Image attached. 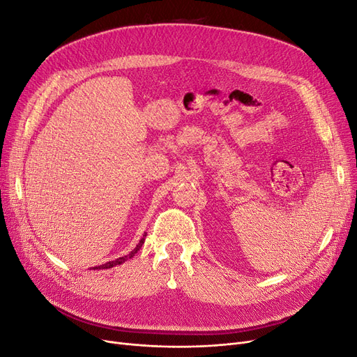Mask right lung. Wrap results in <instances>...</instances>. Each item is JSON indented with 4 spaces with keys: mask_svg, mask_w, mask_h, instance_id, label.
Listing matches in <instances>:
<instances>
[{
    "mask_svg": "<svg viewBox=\"0 0 357 357\" xmlns=\"http://www.w3.org/2000/svg\"><path fill=\"white\" fill-rule=\"evenodd\" d=\"M143 243H144V238L138 242V245L134 248V250L128 254V255H126V257H121V258H116V259H114V261H109V262H106V264H102V266H98V267H93V270H103V268H112V267H115V266H119V264H122V262H126V261H128L130 258H132L138 251H140V248L143 246Z\"/></svg>",
    "mask_w": 357,
    "mask_h": 357,
    "instance_id": "obj_1",
    "label": "right lung"
}]
</instances>
